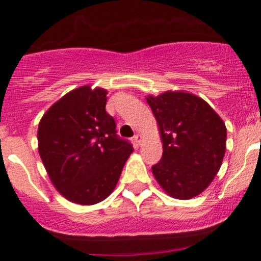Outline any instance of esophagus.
Returning <instances> with one entry per match:
<instances>
[{"label": "esophagus", "instance_id": "esophagus-1", "mask_svg": "<svg viewBox=\"0 0 261 261\" xmlns=\"http://www.w3.org/2000/svg\"><path fill=\"white\" fill-rule=\"evenodd\" d=\"M141 139H143V136L139 135V134H138V135L134 136V140L136 141V144H138V145H141V141H143V140H141Z\"/></svg>", "mask_w": 261, "mask_h": 261}]
</instances>
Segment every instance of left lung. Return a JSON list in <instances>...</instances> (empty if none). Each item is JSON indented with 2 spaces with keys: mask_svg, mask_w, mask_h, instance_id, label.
<instances>
[{
  "mask_svg": "<svg viewBox=\"0 0 261 261\" xmlns=\"http://www.w3.org/2000/svg\"><path fill=\"white\" fill-rule=\"evenodd\" d=\"M156 118L163 156L152 165L155 179L169 196L189 199L211 184L226 151V126L215 110L187 92L147 96Z\"/></svg>",
  "mask_w": 261,
  "mask_h": 261,
  "instance_id": "obj_1",
  "label": "left lung"
}]
</instances>
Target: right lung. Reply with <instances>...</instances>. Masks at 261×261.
I'll use <instances>...</instances> for the list:
<instances>
[{"label": "right lung", "instance_id": "1", "mask_svg": "<svg viewBox=\"0 0 261 261\" xmlns=\"http://www.w3.org/2000/svg\"><path fill=\"white\" fill-rule=\"evenodd\" d=\"M106 94L80 87L55 102L39 123V154L50 180L65 198L84 206L112 193L134 150L118 138Z\"/></svg>", "mask_w": 261, "mask_h": 261}]
</instances>
